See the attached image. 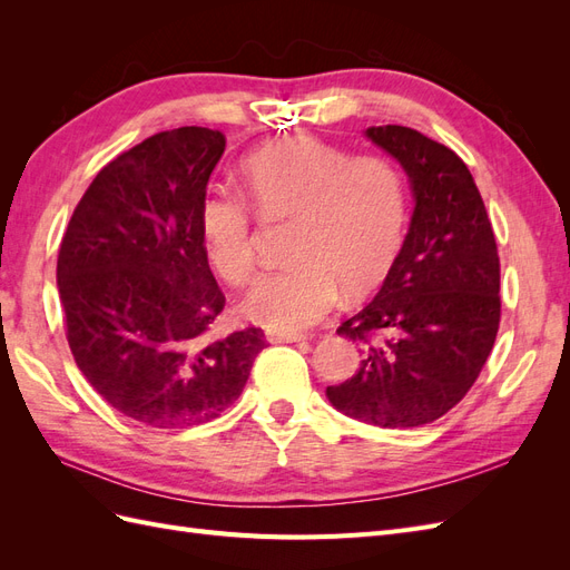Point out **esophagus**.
Segmentation results:
<instances>
[{"label":"esophagus","instance_id":"obj_1","mask_svg":"<svg viewBox=\"0 0 570 570\" xmlns=\"http://www.w3.org/2000/svg\"><path fill=\"white\" fill-rule=\"evenodd\" d=\"M271 342H304L306 335L302 333H268Z\"/></svg>","mask_w":570,"mask_h":570}]
</instances>
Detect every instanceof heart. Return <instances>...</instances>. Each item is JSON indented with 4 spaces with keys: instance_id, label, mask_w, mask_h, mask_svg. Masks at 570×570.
Listing matches in <instances>:
<instances>
[{
    "instance_id": "1",
    "label": "heart",
    "mask_w": 570,
    "mask_h": 570,
    "mask_svg": "<svg viewBox=\"0 0 570 570\" xmlns=\"http://www.w3.org/2000/svg\"><path fill=\"white\" fill-rule=\"evenodd\" d=\"M243 180L266 218L292 216V262L264 273L243 304L249 321L295 333L333 312L340 287L350 297L383 278L402 243L404 178L383 154H352L314 135L258 149L243 161ZM206 254L223 281L247 285L258 266L247 202L209 189L199 202Z\"/></svg>"
}]
</instances>
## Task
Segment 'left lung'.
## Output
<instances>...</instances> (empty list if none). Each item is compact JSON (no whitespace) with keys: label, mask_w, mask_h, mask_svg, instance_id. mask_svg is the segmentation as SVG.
Returning <instances> with one entry per match:
<instances>
[{"label":"left lung","mask_w":570,"mask_h":570,"mask_svg":"<svg viewBox=\"0 0 570 570\" xmlns=\"http://www.w3.org/2000/svg\"><path fill=\"white\" fill-rule=\"evenodd\" d=\"M366 135L404 166L416 209L383 287L337 327L364 342L358 371L325 394L364 423L419 428L463 400L492 352L502 318L497 239L456 151L404 126Z\"/></svg>","instance_id":"obj_1"}]
</instances>
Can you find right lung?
Masks as SVG:
<instances>
[{
  "label": "right lung",
  "mask_w": 570,
  "mask_h": 570,
  "mask_svg": "<svg viewBox=\"0 0 570 570\" xmlns=\"http://www.w3.org/2000/svg\"><path fill=\"white\" fill-rule=\"evenodd\" d=\"M226 135L185 126L120 151L85 189L57 258L66 340L124 416L174 430L218 419L243 392L262 327L214 337L226 297L199 228Z\"/></svg>",
  "instance_id": "1"
}]
</instances>
